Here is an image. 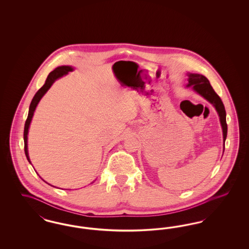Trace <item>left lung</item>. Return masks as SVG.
<instances>
[{"label":"left lung","mask_w":249,"mask_h":249,"mask_svg":"<svg viewBox=\"0 0 249 249\" xmlns=\"http://www.w3.org/2000/svg\"><path fill=\"white\" fill-rule=\"evenodd\" d=\"M187 75H188L187 88L191 87V89L195 92L201 95V97H203L215 108L219 117L222 131H223V148H225L224 145H225L226 138H227L228 127L226 122L225 107L221 99L214 92L212 86L209 83V80L204 75L200 73H192V72H187ZM223 152H224V149H223Z\"/></svg>","instance_id":"8db88e82"}]
</instances>
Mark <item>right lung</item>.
<instances>
[{
    "instance_id": "obj_1",
    "label": "right lung",
    "mask_w": 249,
    "mask_h": 249,
    "mask_svg": "<svg viewBox=\"0 0 249 249\" xmlns=\"http://www.w3.org/2000/svg\"><path fill=\"white\" fill-rule=\"evenodd\" d=\"M73 71V68L71 66L68 65H63V66H59L57 67L54 71H51L48 74V78L46 80V83L44 84V86L36 92L35 97L32 100V103L30 105L29 108V114H28V118L25 122V127H24V151L26 158L28 160V161L32 164L30 157H29V152H28V133H29V128H30V124L32 122V119L34 117L35 111H36V107L38 106L40 100L43 98V96L47 93L48 89L51 88V86L54 84L56 80H58L60 77L68 74L69 71Z\"/></svg>"
}]
</instances>
